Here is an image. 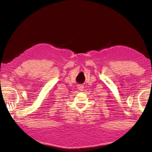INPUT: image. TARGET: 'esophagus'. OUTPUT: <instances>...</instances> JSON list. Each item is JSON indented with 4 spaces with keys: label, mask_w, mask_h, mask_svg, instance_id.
Masks as SVG:
<instances>
[{
    "label": "esophagus",
    "mask_w": 152,
    "mask_h": 152,
    "mask_svg": "<svg viewBox=\"0 0 152 152\" xmlns=\"http://www.w3.org/2000/svg\"><path fill=\"white\" fill-rule=\"evenodd\" d=\"M83 88H84V87H83V86H82V85H78V89L80 90V91H82L83 90Z\"/></svg>",
    "instance_id": "esophagus-1"
}]
</instances>
